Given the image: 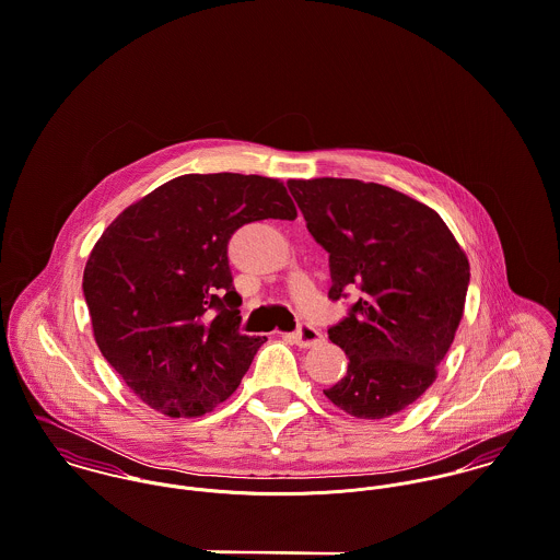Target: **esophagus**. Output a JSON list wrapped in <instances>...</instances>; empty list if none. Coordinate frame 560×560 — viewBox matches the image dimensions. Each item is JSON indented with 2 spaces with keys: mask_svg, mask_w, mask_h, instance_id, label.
Returning <instances> with one entry per match:
<instances>
[{
  "mask_svg": "<svg viewBox=\"0 0 560 560\" xmlns=\"http://www.w3.org/2000/svg\"><path fill=\"white\" fill-rule=\"evenodd\" d=\"M291 340H293L298 347L308 349V347H315L317 342L323 340V334H320L319 329H317L315 325H311V323H302V325L298 327V331H293V334H291Z\"/></svg>",
  "mask_w": 560,
  "mask_h": 560,
  "instance_id": "34e87169",
  "label": "esophagus"
}]
</instances>
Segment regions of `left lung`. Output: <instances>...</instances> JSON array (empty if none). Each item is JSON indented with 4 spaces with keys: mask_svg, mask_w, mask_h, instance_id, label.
<instances>
[{
    "mask_svg": "<svg viewBox=\"0 0 560 560\" xmlns=\"http://www.w3.org/2000/svg\"><path fill=\"white\" fill-rule=\"evenodd\" d=\"M306 226L329 254V300L349 298L327 329L349 366L323 395L380 420L418 399L453 345L470 284L466 252L427 205L355 178L289 180Z\"/></svg>",
    "mask_w": 560,
    "mask_h": 560,
    "instance_id": "8db88e82",
    "label": "left lung"
}]
</instances>
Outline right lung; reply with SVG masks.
Returning <instances> with one entry per match:
<instances>
[{
    "label": "right lung",
    "mask_w": 560,
    "mask_h": 560,
    "mask_svg": "<svg viewBox=\"0 0 560 560\" xmlns=\"http://www.w3.org/2000/svg\"><path fill=\"white\" fill-rule=\"evenodd\" d=\"M295 220L278 178L185 174L127 207L83 269L94 340L122 382L170 418L240 388L265 336L240 331L229 241L243 224Z\"/></svg>",
    "instance_id": "right-lung-1"
}]
</instances>
